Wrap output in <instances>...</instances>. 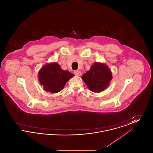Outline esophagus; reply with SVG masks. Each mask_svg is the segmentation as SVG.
<instances>
[{
    "instance_id": "1",
    "label": "esophagus",
    "mask_w": 153,
    "mask_h": 153,
    "mask_svg": "<svg viewBox=\"0 0 153 153\" xmlns=\"http://www.w3.org/2000/svg\"><path fill=\"white\" fill-rule=\"evenodd\" d=\"M74 73L77 75V76H81V72H80V71H78V70H76V71H74Z\"/></svg>"
}]
</instances>
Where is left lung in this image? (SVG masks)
Masks as SVG:
<instances>
[{
	"label": "left lung",
	"mask_w": 153,
	"mask_h": 153,
	"mask_svg": "<svg viewBox=\"0 0 153 153\" xmlns=\"http://www.w3.org/2000/svg\"><path fill=\"white\" fill-rule=\"evenodd\" d=\"M82 79L91 91L100 92L109 85L112 73L107 66L95 62L91 69L83 74Z\"/></svg>",
	"instance_id": "left-lung-1"
}]
</instances>
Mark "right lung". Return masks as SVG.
<instances>
[{
  "mask_svg": "<svg viewBox=\"0 0 153 153\" xmlns=\"http://www.w3.org/2000/svg\"><path fill=\"white\" fill-rule=\"evenodd\" d=\"M74 74L62 70L58 64L54 62L43 66L38 73L40 84L44 89L51 93H57L64 89L67 81Z\"/></svg>",
  "mask_w": 153,
  "mask_h": 153,
  "instance_id": "right-lung-1",
  "label": "right lung"
}]
</instances>
